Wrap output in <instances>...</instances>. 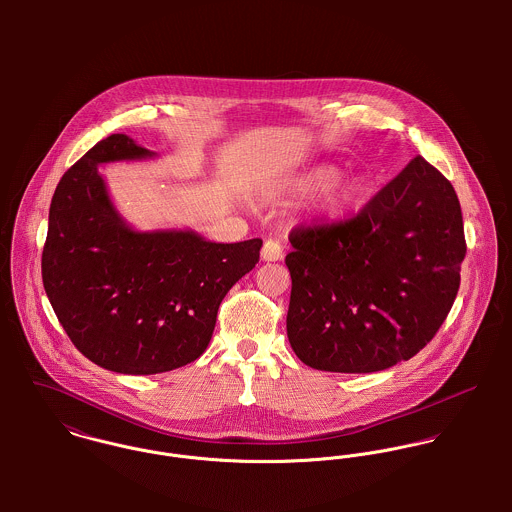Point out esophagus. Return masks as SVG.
<instances>
[{"label": "esophagus", "instance_id": "esophagus-1", "mask_svg": "<svg viewBox=\"0 0 512 512\" xmlns=\"http://www.w3.org/2000/svg\"><path fill=\"white\" fill-rule=\"evenodd\" d=\"M260 256H262L264 262H278V260L284 258V248H282V244L278 240L270 238V240L264 242Z\"/></svg>", "mask_w": 512, "mask_h": 512}]
</instances>
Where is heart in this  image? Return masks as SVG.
Here are the masks:
<instances>
[{
    "label": "heart",
    "mask_w": 512,
    "mask_h": 512,
    "mask_svg": "<svg viewBox=\"0 0 512 512\" xmlns=\"http://www.w3.org/2000/svg\"><path fill=\"white\" fill-rule=\"evenodd\" d=\"M290 191L297 195L321 191L315 201L317 217L323 222H337L361 207L368 193V179L359 173L339 175L337 167L319 165L295 177Z\"/></svg>",
    "instance_id": "obj_1"
}]
</instances>
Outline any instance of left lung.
<instances>
[{"label":"left lung","instance_id":"8db88e82","mask_svg":"<svg viewBox=\"0 0 512 512\" xmlns=\"http://www.w3.org/2000/svg\"><path fill=\"white\" fill-rule=\"evenodd\" d=\"M290 242L293 353L349 374L408 361L434 339L467 250L459 199L422 155L355 219L297 228Z\"/></svg>","mask_w":512,"mask_h":512}]
</instances>
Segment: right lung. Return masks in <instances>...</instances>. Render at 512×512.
<instances>
[{
    "instance_id": "right-lung-1",
    "label": "right lung",
    "mask_w": 512,
    "mask_h": 512,
    "mask_svg": "<svg viewBox=\"0 0 512 512\" xmlns=\"http://www.w3.org/2000/svg\"><path fill=\"white\" fill-rule=\"evenodd\" d=\"M153 157L126 134L88 149L55 189L41 260L45 292L74 347L120 374H157L199 359L220 301L262 248L260 238L222 244L189 228L128 224L98 165Z\"/></svg>"
}]
</instances>
